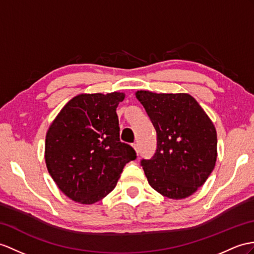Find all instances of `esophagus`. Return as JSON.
Wrapping results in <instances>:
<instances>
[{"label":"esophagus","mask_w":254,"mask_h":254,"mask_svg":"<svg viewBox=\"0 0 254 254\" xmlns=\"http://www.w3.org/2000/svg\"><path fill=\"white\" fill-rule=\"evenodd\" d=\"M132 147L134 148V151L137 152V155H139V147H138V144H132Z\"/></svg>","instance_id":"esophagus-1"}]
</instances>
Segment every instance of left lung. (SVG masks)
<instances>
[{"label":"left lung","instance_id":"obj_1","mask_svg":"<svg viewBox=\"0 0 254 254\" xmlns=\"http://www.w3.org/2000/svg\"><path fill=\"white\" fill-rule=\"evenodd\" d=\"M135 97L157 134L154 156L141 160L148 183L168 198H187L214 168L218 140L213 123L189 94L139 90Z\"/></svg>","mask_w":254,"mask_h":254}]
</instances>
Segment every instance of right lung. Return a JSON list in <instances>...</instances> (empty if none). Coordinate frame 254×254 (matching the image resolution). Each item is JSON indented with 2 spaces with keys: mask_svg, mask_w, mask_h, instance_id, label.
I'll list each match as a JSON object with an SVG mask.
<instances>
[{
  "mask_svg": "<svg viewBox=\"0 0 254 254\" xmlns=\"http://www.w3.org/2000/svg\"><path fill=\"white\" fill-rule=\"evenodd\" d=\"M124 92L82 94L67 102L46 133L45 162L64 195L84 205L104 198L124 167L137 158L121 142L116 108Z\"/></svg>",
  "mask_w": 254,
  "mask_h": 254,
  "instance_id": "obj_1",
  "label": "right lung"
}]
</instances>
